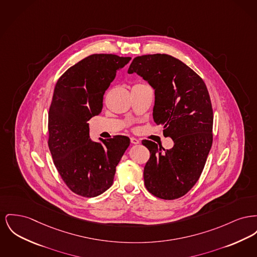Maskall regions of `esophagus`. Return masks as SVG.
<instances>
[{
  "mask_svg": "<svg viewBox=\"0 0 257 257\" xmlns=\"http://www.w3.org/2000/svg\"><path fill=\"white\" fill-rule=\"evenodd\" d=\"M130 141H131V143L132 144H134V145H138L139 143H140V141L136 139V138H134V137H132V138H130Z\"/></svg>",
  "mask_w": 257,
  "mask_h": 257,
  "instance_id": "obj_1",
  "label": "esophagus"
}]
</instances>
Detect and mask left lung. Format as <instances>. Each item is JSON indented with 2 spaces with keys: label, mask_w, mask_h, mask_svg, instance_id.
I'll return each mask as SVG.
<instances>
[{
  "label": "left lung",
  "mask_w": 257,
  "mask_h": 257,
  "mask_svg": "<svg viewBox=\"0 0 257 257\" xmlns=\"http://www.w3.org/2000/svg\"><path fill=\"white\" fill-rule=\"evenodd\" d=\"M142 76L154 90L153 120L174 141L171 150L144 140L151 158L144 170L147 189L174 200L186 194L199 180L212 144L213 114L207 86L181 60L167 54L138 56L128 74Z\"/></svg>",
  "instance_id": "8db88e82"
}]
</instances>
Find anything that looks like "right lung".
<instances>
[{
    "label": "right lung",
    "instance_id": "obj_1",
    "mask_svg": "<svg viewBox=\"0 0 257 257\" xmlns=\"http://www.w3.org/2000/svg\"><path fill=\"white\" fill-rule=\"evenodd\" d=\"M130 60L93 54L68 69L55 85L48 113V148L62 180L80 196H98L112 185L115 168L130 145L126 136L94 142L88 124L101 113L104 94L116 72Z\"/></svg>",
    "mask_w": 257,
    "mask_h": 257
}]
</instances>
